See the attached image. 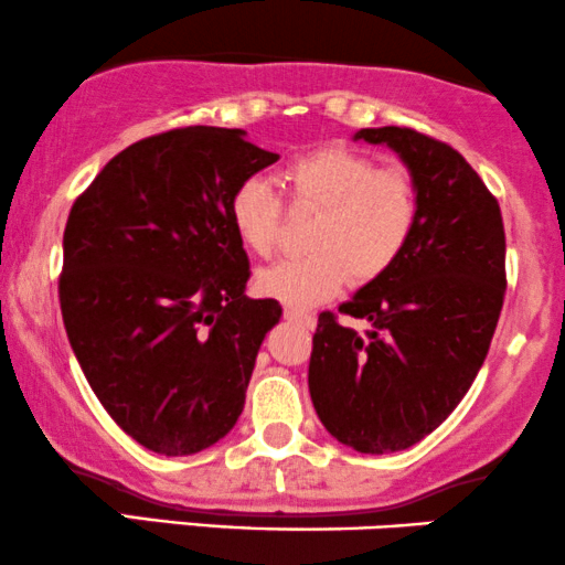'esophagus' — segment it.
<instances>
[{
  "instance_id": "esophagus-1",
  "label": "esophagus",
  "mask_w": 565,
  "mask_h": 565,
  "mask_svg": "<svg viewBox=\"0 0 565 565\" xmlns=\"http://www.w3.org/2000/svg\"><path fill=\"white\" fill-rule=\"evenodd\" d=\"M284 316H287L289 321H297V323H305V326H316V312L297 310V308H287V310H284Z\"/></svg>"
}]
</instances>
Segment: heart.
<instances>
[{"mask_svg":"<svg viewBox=\"0 0 565 565\" xmlns=\"http://www.w3.org/2000/svg\"><path fill=\"white\" fill-rule=\"evenodd\" d=\"M284 186L295 205L318 210L308 234L312 253L257 270L255 289L291 308L331 300L350 274L358 284L384 276L416 231L418 200L411 175L376 168L350 149L329 147L291 160L284 168ZM228 217L249 253H274L281 196L268 179H244L231 194Z\"/></svg>","mask_w":565,"mask_h":565,"instance_id":"1","label":"heart"}]
</instances>
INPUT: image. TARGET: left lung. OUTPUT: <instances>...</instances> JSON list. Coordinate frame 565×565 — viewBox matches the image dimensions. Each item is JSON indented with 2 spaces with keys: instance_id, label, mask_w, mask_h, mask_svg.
Listing matches in <instances>:
<instances>
[{
  "instance_id": "left-lung-1",
  "label": "left lung",
  "mask_w": 565,
  "mask_h": 565,
  "mask_svg": "<svg viewBox=\"0 0 565 565\" xmlns=\"http://www.w3.org/2000/svg\"><path fill=\"white\" fill-rule=\"evenodd\" d=\"M358 139L405 162L418 221L403 257L339 305L369 329L318 316L308 386L331 437L384 455L437 429L477 379L505 297V228L458 149L399 126L360 128Z\"/></svg>"
}]
</instances>
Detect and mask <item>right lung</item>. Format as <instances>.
<instances>
[{"mask_svg":"<svg viewBox=\"0 0 565 565\" xmlns=\"http://www.w3.org/2000/svg\"><path fill=\"white\" fill-rule=\"evenodd\" d=\"M242 128L147 136L102 168L67 215L60 310L88 386L147 450L194 455L242 416L257 350L281 318L244 295L249 260L228 217L274 166Z\"/></svg>","mask_w":565,"mask_h":565,"instance_id":"obj_1","label":"right lung"}]
</instances>
